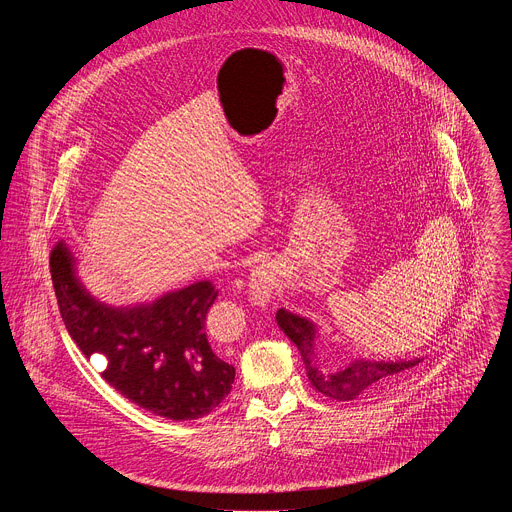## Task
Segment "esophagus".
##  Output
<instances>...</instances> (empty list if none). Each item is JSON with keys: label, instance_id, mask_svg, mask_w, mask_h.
I'll list each match as a JSON object with an SVG mask.
<instances>
[{"label": "esophagus", "instance_id": "34e87169", "mask_svg": "<svg viewBox=\"0 0 512 512\" xmlns=\"http://www.w3.org/2000/svg\"><path fill=\"white\" fill-rule=\"evenodd\" d=\"M273 285H275L273 271L267 265H259L251 273V279H249V296H251L253 304L267 306L273 296Z\"/></svg>", "mask_w": 512, "mask_h": 512}]
</instances>
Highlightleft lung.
Instances as JSON below:
<instances>
[{"mask_svg":"<svg viewBox=\"0 0 512 512\" xmlns=\"http://www.w3.org/2000/svg\"><path fill=\"white\" fill-rule=\"evenodd\" d=\"M277 324L287 334V338L294 342L304 358L306 371L310 383L326 397H332L336 401H350L356 399L360 393L387 385L401 373L409 371L415 364L421 362V358L415 360H354L344 369H326L320 364L316 354V328L306 318H300L287 310L277 312Z\"/></svg>","mask_w":512,"mask_h":512,"instance_id":"obj_1","label":"left lung"}]
</instances>
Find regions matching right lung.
<instances>
[{
  "label": "right lung",
  "mask_w": 512,
  "mask_h": 512,
  "mask_svg": "<svg viewBox=\"0 0 512 512\" xmlns=\"http://www.w3.org/2000/svg\"><path fill=\"white\" fill-rule=\"evenodd\" d=\"M50 275L62 322L81 352L101 354V377L131 403L174 421L198 419L225 401L235 367L204 334L218 289L196 281L150 306L109 308L81 285L62 243L50 251Z\"/></svg>",
  "instance_id": "right-lung-1"
}]
</instances>
